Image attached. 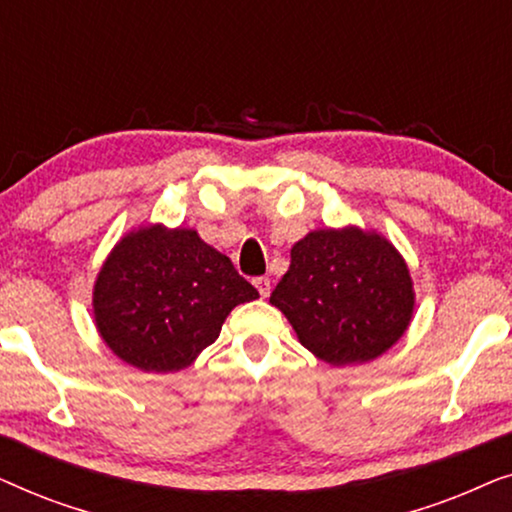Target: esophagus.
<instances>
[{
  "label": "esophagus",
  "instance_id": "obj_1",
  "mask_svg": "<svg viewBox=\"0 0 512 512\" xmlns=\"http://www.w3.org/2000/svg\"><path fill=\"white\" fill-rule=\"evenodd\" d=\"M254 286L258 289V293H261V298H268L272 286H270V279L268 277H256L254 279Z\"/></svg>",
  "mask_w": 512,
  "mask_h": 512
}]
</instances>
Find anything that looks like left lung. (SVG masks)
<instances>
[{
	"mask_svg": "<svg viewBox=\"0 0 512 512\" xmlns=\"http://www.w3.org/2000/svg\"><path fill=\"white\" fill-rule=\"evenodd\" d=\"M270 303L317 359L359 366L408 331L415 284L401 251L377 230L317 228L291 247V265Z\"/></svg>",
	"mask_w": 512,
	"mask_h": 512,
	"instance_id": "8db88e82",
	"label": "left lung"
}]
</instances>
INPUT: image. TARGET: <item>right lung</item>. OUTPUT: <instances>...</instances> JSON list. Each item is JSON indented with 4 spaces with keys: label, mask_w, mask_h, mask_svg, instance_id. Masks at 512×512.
Here are the masks:
<instances>
[{
    "label": "right lung",
    "mask_w": 512,
    "mask_h": 512,
    "mask_svg": "<svg viewBox=\"0 0 512 512\" xmlns=\"http://www.w3.org/2000/svg\"><path fill=\"white\" fill-rule=\"evenodd\" d=\"M258 291L193 228H132L104 258L93 319L111 352L144 373H177L219 338L233 307Z\"/></svg>",
    "instance_id": "add662e5"
}]
</instances>
